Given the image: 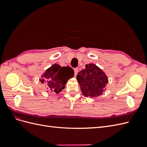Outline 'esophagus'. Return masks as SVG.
<instances>
[{"instance_id":"34e87169","label":"esophagus","mask_w":147,"mask_h":147,"mask_svg":"<svg viewBox=\"0 0 147 147\" xmlns=\"http://www.w3.org/2000/svg\"><path fill=\"white\" fill-rule=\"evenodd\" d=\"M78 68H76V69H74V75H75V76H76V75H77V74H78Z\"/></svg>"}]
</instances>
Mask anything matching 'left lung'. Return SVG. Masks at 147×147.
Returning <instances> with one entry per match:
<instances>
[{
  "instance_id": "left-lung-1",
  "label": "left lung",
  "mask_w": 147,
  "mask_h": 147,
  "mask_svg": "<svg viewBox=\"0 0 147 147\" xmlns=\"http://www.w3.org/2000/svg\"><path fill=\"white\" fill-rule=\"evenodd\" d=\"M77 80L82 94L85 97H96L106 90L109 79L105 73L94 64L85 65V69L78 72Z\"/></svg>"
}]
</instances>
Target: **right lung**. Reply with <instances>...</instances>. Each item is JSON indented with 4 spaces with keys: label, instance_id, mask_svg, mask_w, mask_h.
<instances>
[{
    "label": "right lung",
    "instance_id": "right-lung-1",
    "mask_svg": "<svg viewBox=\"0 0 147 147\" xmlns=\"http://www.w3.org/2000/svg\"><path fill=\"white\" fill-rule=\"evenodd\" d=\"M74 76V70L70 67H61L55 64L45 70L39 80L45 84L47 92L57 94L64 90L66 83Z\"/></svg>",
    "mask_w": 147,
    "mask_h": 147
}]
</instances>
